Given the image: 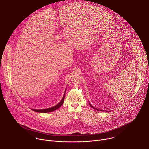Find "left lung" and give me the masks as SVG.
<instances>
[{"instance_id":"left-lung-1","label":"left lung","mask_w":149,"mask_h":149,"mask_svg":"<svg viewBox=\"0 0 149 149\" xmlns=\"http://www.w3.org/2000/svg\"><path fill=\"white\" fill-rule=\"evenodd\" d=\"M89 104H90V106H91V107H92L93 109H95V110H98V111H104V110H98V109H95V107H93V105H91V104L90 103V102H89ZM105 111H106V110H105Z\"/></svg>"}]
</instances>
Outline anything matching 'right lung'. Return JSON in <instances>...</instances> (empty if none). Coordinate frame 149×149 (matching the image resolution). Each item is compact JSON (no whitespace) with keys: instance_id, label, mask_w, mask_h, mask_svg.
<instances>
[{"instance_id":"add662e5","label":"right lung","mask_w":149,"mask_h":149,"mask_svg":"<svg viewBox=\"0 0 149 149\" xmlns=\"http://www.w3.org/2000/svg\"><path fill=\"white\" fill-rule=\"evenodd\" d=\"M66 90L67 89H65V91L64 92V94H63V97L62 98V100H61V101L57 104L56 105L54 106V107H50V108H48V109H32V110L35 112H38V113H50V112H52V111H55L56 110L58 109L59 107H61L62 105L63 104V101H64V98H65V92H66Z\"/></svg>"}]
</instances>
